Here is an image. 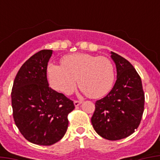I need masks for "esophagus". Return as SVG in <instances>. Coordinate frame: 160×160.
Wrapping results in <instances>:
<instances>
[{"mask_svg":"<svg viewBox=\"0 0 160 160\" xmlns=\"http://www.w3.org/2000/svg\"><path fill=\"white\" fill-rule=\"evenodd\" d=\"M80 104H81V101H78V100H75V101H74V105H75V107L79 106Z\"/></svg>","mask_w":160,"mask_h":160,"instance_id":"obj_1","label":"esophagus"}]
</instances>
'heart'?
<instances>
[{
    "label": "heart",
    "mask_w": 160,
    "mask_h": 160,
    "mask_svg": "<svg viewBox=\"0 0 160 160\" xmlns=\"http://www.w3.org/2000/svg\"><path fill=\"white\" fill-rule=\"evenodd\" d=\"M61 65L49 64L47 78L54 90L69 95L76 82L90 97L97 99L105 95L113 87L114 68L109 59L90 54L75 53L61 59Z\"/></svg>",
    "instance_id": "b5f03b06"
}]
</instances>
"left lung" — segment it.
<instances>
[{"instance_id": "obj_1", "label": "left lung", "mask_w": 160, "mask_h": 160, "mask_svg": "<svg viewBox=\"0 0 160 160\" xmlns=\"http://www.w3.org/2000/svg\"><path fill=\"white\" fill-rule=\"evenodd\" d=\"M117 80L110 92L95 102L91 123L104 139L119 140L129 136L139 127L144 108L141 79L130 63L114 52Z\"/></svg>"}]
</instances>
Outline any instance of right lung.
<instances>
[{
	"mask_svg": "<svg viewBox=\"0 0 160 160\" xmlns=\"http://www.w3.org/2000/svg\"><path fill=\"white\" fill-rule=\"evenodd\" d=\"M53 51L42 50L20 68L13 83L11 105L16 125L28 141L51 145L67 130L72 100L49 86L46 70Z\"/></svg>",
	"mask_w": 160,
	"mask_h": 160,
	"instance_id": "add662e5",
	"label": "right lung"
}]
</instances>
